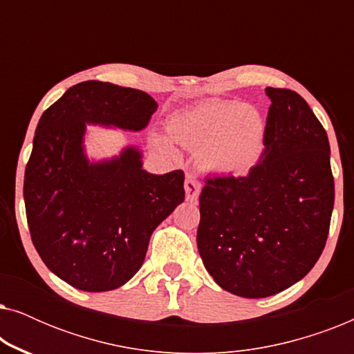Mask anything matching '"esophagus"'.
Returning a JSON list of instances; mask_svg holds the SVG:
<instances>
[{"label": "esophagus", "mask_w": 354, "mask_h": 354, "mask_svg": "<svg viewBox=\"0 0 354 354\" xmlns=\"http://www.w3.org/2000/svg\"><path fill=\"white\" fill-rule=\"evenodd\" d=\"M201 192V182L193 176V174H187L185 178V195L188 201H196Z\"/></svg>", "instance_id": "obj_1"}]
</instances>
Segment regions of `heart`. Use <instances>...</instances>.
<instances>
[{
  "mask_svg": "<svg viewBox=\"0 0 354 354\" xmlns=\"http://www.w3.org/2000/svg\"><path fill=\"white\" fill-rule=\"evenodd\" d=\"M167 132L176 143L200 153L207 172L239 177L253 169L263 154L266 120L254 106L211 100L172 115ZM153 142L172 153L171 143L161 135H154Z\"/></svg>",
  "mask_w": 354,
  "mask_h": 354,
  "instance_id": "b5f03b06",
  "label": "heart"
}]
</instances>
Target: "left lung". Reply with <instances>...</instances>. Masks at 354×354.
Here are the masks:
<instances>
[{
  "instance_id": "obj_1",
  "label": "left lung",
  "mask_w": 354,
  "mask_h": 354,
  "mask_svg": "<svg viewBox=\"0 0 354 354\" xmlns=\"http://www.w3.org/2000/svg\"><path fill=\"white\" fill-rule=\"evenodd\" d=\"M259 161L245 177H207L198 251L227 292L266 298L301 280L326 246L333 209L326 129L297 91L268 86Z\"/></svg>"
}]
</instances>
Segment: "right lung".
I'll return each mask as SVG.
<instances>
[{
  "mask_svg": "<svg viewBox=\"0 0 354 354\" xmlns=\"http://www.w3.org/2000/svg\"><path fill=\"white\" fill-rule=\"evenodd\" d=\"M156 109L142 90L88 80L40 118L24 177L28 230L46 268L72 287H122L142 268L153 230L185 200L183 171L149 174L137 148L109 161L85 156L86 124L138 132Z\"/></svg>",
  "mask_w": 354,
  "mask_h": 354,
  "instance_id": "1",
  "label": "right lung"
}]
</instances>
